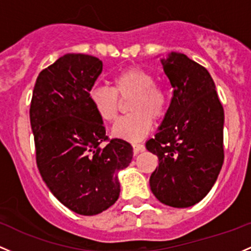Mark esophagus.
Wrapping results in <instances>:
<instances>
[{"instance_id":"1","label":"esophagus","mask_w":251,"mask_h":251,"mask_svg":"<svg viewBox=\"0 0 251 251\" xmlns=\"http://www.w3.org/2000/svg\"><path fill=\"white\" fill-rule=\"evenodd\" d=\"M132 148H133L134 155H137V153L140 152V151L144 150V145L139 144V143H133V144H132Z\"/></svg>"}]
</instances>
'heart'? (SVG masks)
<instances>
[{
  "label": "heart",
  "mask_w": 251,
  "mask_h": 251,
  "mask_svg": "<svg viewBox=\"0 0 251 251\" xmlns=\"http://www.w3.org/2000/svg\"><path fill=\"white\" fill-rule=\"evenodd\" d=\"M113 87L95 85L88 93V100L103 121H113L119 111V98L131 96V114L120 118L113 126L117 138L138 142L148 136L153 119H161L169 106V94L161 84L155 83L150 73L142 68L124 69L113 77Z\"/></svg>",
  "instance_id": "b5f03b06"
}]
</instances>
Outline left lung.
<instances>
[{
  "mask_svg": "<svg viewBox=\"0 0 251 251\" xmlns=\"http://www.w3.org/2000/svg\"><path fill=\"white\" fill-rule=\"evenodd\" d=\"M174 93L147 149L158 157L150 188L162 203L191 207L211 191L223 162L224 109L207 70L186 54L161 59Z\"/></svg>",
  "mask_w": 251,
  "mask_h": 251,
  "instance_id": "left-lung-1",
  "label": "left lung"
}]
</instances>
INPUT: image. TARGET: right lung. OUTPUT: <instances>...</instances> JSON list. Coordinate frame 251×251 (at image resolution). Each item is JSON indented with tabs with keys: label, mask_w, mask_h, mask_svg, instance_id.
<instances>
[{
	"label": "right lung",
	"mask_w": 251,
	"mask_h": 251,
	"mask_svg": "<svg viewBox=\"0 0 251 251\" xmlns=\"http://www.w3.org/2000/svg\"><path fill=\"white\" fill-rule=\"evenodd\" d=\"M101 71L96 57L64 54L39 74L29 108L41 177L63 205L82 216L101 213L117 201L118 172L133 156L130 143L108 139L88 100Z\"/></svg>",
	"instance_id": "add662e5"
}]
</instances>
